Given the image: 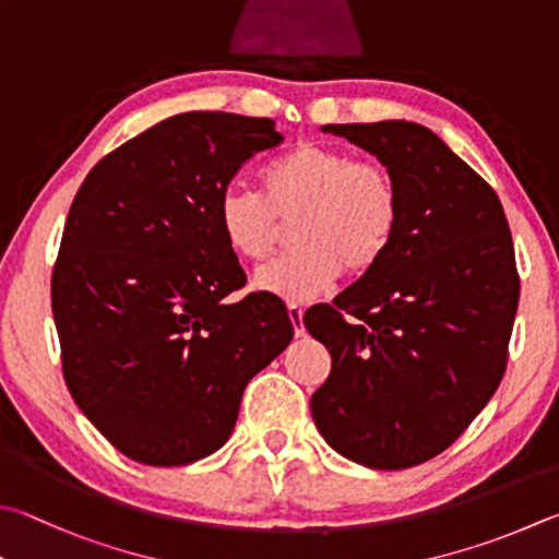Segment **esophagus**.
<instances>
[{"label": "esophagus", "instance_id": "34e87169", "mask_svg": "<svg viewBox=\"0 0 559 559\" xmlns=\"http://www.w3.org/2000/svg\"><path fill=\"white\" fill-rule=\"evenodd\" d=\"M288 318H290L293 330H296L298 337H302V332H306V328H302V308L296 306V302H290V306H288Z\"/></svg>", "mask_w": 559, "mask_h": 559}]
</instances>
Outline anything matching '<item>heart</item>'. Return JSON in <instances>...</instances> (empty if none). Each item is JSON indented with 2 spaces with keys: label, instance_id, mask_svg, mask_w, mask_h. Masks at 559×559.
Listing matches in <instances>:
<instances>
[{
  "label": "heart",
  "instance_id": "b5f03b06",
  "mask_svg": "<svg viewBox=\"0 0 559 559\" xmlns=\"http://www.w3.org/2000/svg\"><path fill=\"white\" fill-rule=\"evenodd\" d=\"M217 229L229 251L261 261L293 222V247L257 273V286L288 302H310L347 269L367 276L401 229V190L381 164L349 151L298 144L261 170V192L239 182L219 192Z\"/></svg>",
  "mask_w": 559,
  "mask_h": 559
}]
</instances>
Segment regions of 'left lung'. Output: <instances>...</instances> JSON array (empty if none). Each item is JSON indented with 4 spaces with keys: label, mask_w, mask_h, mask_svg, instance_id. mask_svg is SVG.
I'll return each mask as SVG.
<instances>
[{
    "label": "left lung",
    "mask_w": 559,
    "mask_h": 559,
    "mask_svg": "<svg viewBox=\"0 0 559 559\" xmlns=\"http://www.w3.org/2000/svg\"><path fill=\"white\" fill-rule=\"evenodd\" d=\"M401 190L385 259L332 306L306 312L332 371L310 399L332 450L408 469L450 448L499 389L521 281L501 200L428 127L328 124Z\"/></svg>",
    "instance_id": "left-lung-1"
}]
</instances>
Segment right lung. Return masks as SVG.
Returning <instances> with one entry per match:
<instances>
[{"label":"right lung","mask_w":559,"mask_h":559,"mask_svg":"<svg viewBox=\"0 0 559 559\" xmlns=\"http://www.w3.org/2000/svg\"><path fill=\"white\" fill-rule=\"evenodd\" d=\"M266 117L186 111L107 154L70 205L50 278L68 391L151 466L219 450L251 377L293 340L273 293L247 283L215 219L241 164L278 146Z\"/></svg>","instance_id":"obj_1"}]
</instances>
